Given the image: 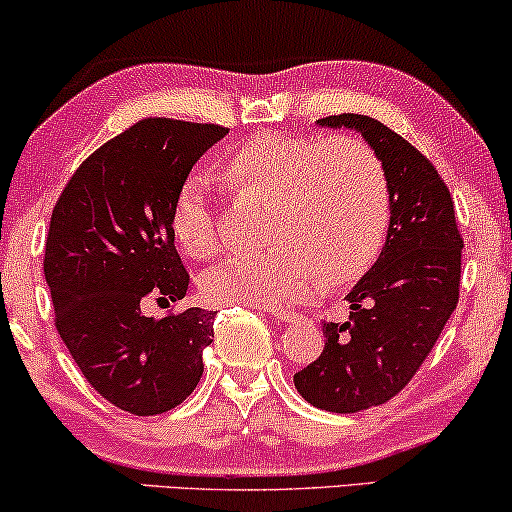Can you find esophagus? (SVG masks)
Here are the masks:
<instances>
[{"label": "esophagus", "mask_w": 512, "mask_h": 512, "mask_svg": "<svg viewBox=\"0 0 512 512\" xmlns=\"http://www.w3.org/2000/svg\"><path fill=\"white\" fill-rule=\"evenodd\" d=\"M263 310L268 312V314H272V317H275V319L284 321V324H293V321L298 319V314L293 312V310H289V307H263Z\"/></svg>", "instance_id": "obj_1"}]
</instances>
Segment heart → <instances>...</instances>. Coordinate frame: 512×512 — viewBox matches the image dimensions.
Instances as JSON below:
<instances>
[{"instance_id": "b5f03b06", "label": "heart", "mask_w": 512, "mask_h": 512, "mask_svg": "<svg viewBox=\"0 0 512 512\" xmlns=\"http://www.w3.org/2000/svg\"><path fill=\"white\" fill-rule=\"evenodd\" d=\"M221 181L237 200H263L268 247L230 258L200 277L214 305L303 303L321 284L361 277L380 251L389 223V181L375 151L354 137L258 132L230 153ZM172 235L193 258L219 254V219L205 177L181 184Z\"/></svg>"}]
</instances>
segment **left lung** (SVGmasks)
I'll return each mask as SVG.
<instances>
[{
    "mask_svg": "<svg viewBox=\"0 0 512 512\" xmlns=\"http://www.w3.org/2000/svg\"><path fill=\"white\" fill-rule=\"evenodd\" d=\"M317 125L359 132L389 181L387 240L347 293L349 319L324 321V352L293 375L307 403L345 415L387 403L429 356L457 307L464 240L436 167L401 135L361 114Z\"/></svg>",
    "mask_w": 512,
    "mask_h": 512,
    "instance_id": "8db88e82",
    "label": "left lung"
}]
</instances>
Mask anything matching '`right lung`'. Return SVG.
I'll use <instances>...</instances> for the list:
<instances>
[{"mask_svg": "<svg viewBox=\"0 0 512 512\" xmlns=\"http://www.w3.org/2000/svg\"><path fill=\"white\" fill-rule=\"evenodd\" d=\"M228 135L144 118L81 163L53 209L44 275L55 326L97 394L132 415L177 408L202 377L216 312L146 317L186 296L172 205L193 165Z\"/></svg>", "mask_w": 512, "mask_h": 512, "instance_id": "add662e5", "label": "right lung"}]
</instances>
